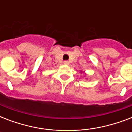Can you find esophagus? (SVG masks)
Returning a JSON list of instances; mask_svg holds the SVG:
<instances>
[{
	"label": "esophagus",
	"mask_w": 132,
	"mask_h": 132,
	"mask_svg": "<svg viewBox=\"0 0 132 132\" xmlns=\"http://www.w3.org/2000/svg\"><path fill=\"white\" fill-rule=\"evenodd\" d=\"M64 64H65V65H69V64H70V62H68V61H64Z\"/></svg>",
	"instance_id": "1"
}]
</instances>
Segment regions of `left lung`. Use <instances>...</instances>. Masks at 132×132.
<instances>
[{
	"label": "left lung",
	"instance_id": "8db88e82",
	"mask_svg": "<svg viewBox=\"0 0 132 132\" xmlns=\"http://www.w3.org/2000/svg\"><path fill=\"white\" fill-rule=\"evenodd\" d=\"M81 72H82V73H84V72H83L82 70H81ZM85 75H86V73H85Z\"/></svg>",
	"mask_w": 132,
	"mask_h": 132
}]
</instances>
